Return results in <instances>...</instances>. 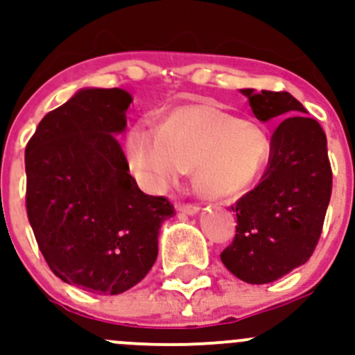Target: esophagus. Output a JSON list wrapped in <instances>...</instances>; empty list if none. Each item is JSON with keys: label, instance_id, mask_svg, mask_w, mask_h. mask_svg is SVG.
Masks as SVG:
<instances>
[{"label": "esophagus", "instance_id": "obj_1", "mask_svg": "<svg viewBox=\"0 0 355 355\" xmlns=\"http://www.w3.org/2000/svg\"><path fill=\"white\" fill-rule=\"evenodd\" d=\"M179 212H184L188 216H195V214L200 212V207L198 205H178Z\"/></svg>", "mask_w": 355, "mask_h": 355}]
</instances>
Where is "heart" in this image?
<instances>
[{
    "label": "heart",
    "mask_w": 355,
    "mask_h": 355,
    "mask_svg": "<svg viewBox=\"0 0 355 355\" xmlns=\"http://www.w3.org/2000/svg\"><path fill=\"white\" fill-rule=\"evenodd\" d=\"M131 171L145 188L162 191L184 171L207 200H233L250 191L271 159V138L259 122L212 105H184L125 135Z\"/></svg>",
    "instance_id": "obj_1"
}]
</instances>
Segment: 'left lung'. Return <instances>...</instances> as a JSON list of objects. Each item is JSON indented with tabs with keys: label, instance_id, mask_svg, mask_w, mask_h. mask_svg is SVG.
Instances as JSON below:
<instances>
[{
	"label": "left lung",
	"instance_id": "obj_1",
	"mask_svg": "<svg viewBox=\"0 0 355 355\" xmlns=\"http://www.w3.org/2000/svg\"><path fill=\"white\" fill-rule=\"evenodd\" d=\"M261 122L285 116L271 138L261 182L236 205V236L220 254L227 271L250 285L276 282L305 264L321 234L331 196L326 135L304 105L282 91L240 89ZM292 114V118L288 115Z\"/></svg>",
	"mask_w": 355,
	"mask_h": 355
}]
</instances>
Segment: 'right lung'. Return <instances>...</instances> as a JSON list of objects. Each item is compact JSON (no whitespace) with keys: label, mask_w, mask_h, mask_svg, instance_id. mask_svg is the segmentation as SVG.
I'll list each match as a JSON object with an SVG mask.
<instances>
[{"label":"right lung","mask_w":355,"mask_h":355,"mask_svg":"<svg viewBox=\"0 0 355 355\" xmlns=\"http://www.w3.org/2000/svg\"><path fill=\"white\" fill-rule=\"evenodd\" d=\"M132 96L83 87L43 117L26 148L27 216L55 276L96 295L138 285L159 255L174 207L145 195L117 136Z\"/></svg>","instance_id":"1"}]
</instances>
